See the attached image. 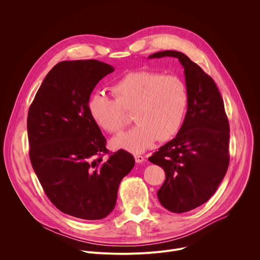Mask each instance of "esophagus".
<instances>
[{"instance_id":"esophagus-1","label":"esophagus","mask_w":260,"mask_h":260,"mask_svg":"<svg viewBox=\"0 0 260 260\" xmlns=\"http://www.w3.org/2000/svg\"><path fill=\"white\" fill-rule=\"evenodd\" d=\"M135 160H136L137 164H142L145 159H144V156L137 154V155H135Z\"/></svg>"}]
</instances>
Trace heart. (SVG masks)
<instances>
[{
    "label": "heart",
    "instance_id": "obj_1",
    "mask_svg": "<svg viewBox=\"0 0 260 260\" xmlns=\"http://www.w3.org/2000/svg\"><path fill=\"white\" fill-rule=\"evenodd\" d=\"M114 99L103 92L93 93L87 103L92 121L109 134L120 132L128 121L124 112L134 110L137 124L113 138L112 146L141 153L156 141H168L180 131L188 106L184 81L153 71H134L111 86Z\"/></svg>",
    "mask_w": 260,
    "mask_h": 260
}]
</instances>
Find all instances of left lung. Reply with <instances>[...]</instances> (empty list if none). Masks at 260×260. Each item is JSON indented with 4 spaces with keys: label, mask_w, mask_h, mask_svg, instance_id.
Returning a JSON list of instances; mask_svg holds the SVG:
<instances>
[{
    "label": "left lung",
    "mask_w": 260,
    "mask_h": 260,
    "mask_svg": "<svg viewBox=\"0 0 260 260\" xmlns=\"http://www.w3.org/2000/svg\"><path fill=\"white\" fill-rule=\"evenodd\" d=\"M165 56L178 58L184 68L187 112L177 136L148 159L166 173L157 191L161 206L184 213L205 204L224 178L230 164V124L223 100L208 74L179 51H160L149 58Z\"/></svg>",
    "instance_id": "1"
}]
</instances>
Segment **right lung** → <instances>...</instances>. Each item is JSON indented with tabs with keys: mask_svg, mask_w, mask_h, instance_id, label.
<instances>
[{
	"mask_svg": "<svg viewBox=\"0 0 260 260\" xmlns=\"http://www.w3.org/2000/svg\"><path fill=\"white\" fill-rule=\"evenodd\" d=\"M114 68L95 59L64 60L46 75L29 106V159L50 202L62 213L99 220L113 211L119 184L135 166L125 150L110 154L87 111L99 81Z\"/></svg>",
	"mask_w": 260,
	"mask_h": 260,
	"instance_id": "1",
	"label": "right lung"
}]
</instances>
